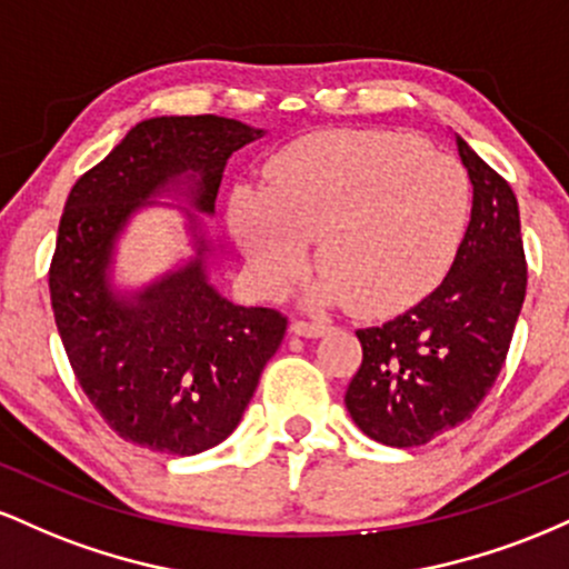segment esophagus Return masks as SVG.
<instances>
[{
	"label": "esophagus",
	"mask_w": 569,
	"mask_h": 569,
	"mask_svg": "<svg viewBox=\"0 0 569 569\" xmlns=\"http://www.w3.org/2000/svg\"><path fill=\"white\" fill-rule=\"evenodd\" d=\"M331 326L321 323V321H291V335L297 337H307V339H318L323 335H329Z\"/></svg>",
	"instance_id": "1"
}]
</instances>
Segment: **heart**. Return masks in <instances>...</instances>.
Instances as JSON below:
<instances>
[{
    "label": "heart",
    "mask_w": 569,
    "mask_h": 569,
    "mask_svg": "<svg viewBox=\"0 0 569 569\" xmlns=\"http://www.w3.org/2000/svg\"><path fill=\"white\" fill-rule=\"evenodd\" d=\"M270 189H234L230 230L267 293L305 272L310 240L321 276L312 305L388 318L447 276L471 184L452 154L393 130H323L289 143L267 168Z\"/></svg>",
    "instance_id": "heart-1"
}]
</instances>
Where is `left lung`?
I'll list each match as a JSON object with an SVG mask.
<instances>
[{
    "label": "left lung",
    "mask_w": 569,
    "mask_h": 569,
    "mask_svg": "<svg viewBox=\"0 0 569 569\" xmlns=\"http://www.w3.org/2000/svg\"><path fill=\"white\" fill-rule=\"evenodd\" d=\"M473 184L471 221L447 278L420 305L358 329L363 361L345 393L352 422L388 447H422L485 401L527 291L513 189L455 136Z\"/></svg>",
    "instance_id": "obj_1"
}]
</instances>
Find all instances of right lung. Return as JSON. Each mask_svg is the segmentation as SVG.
<instances>
[{
  "label": "right lung",
  "mask_w": 569,
  "mask_h": 569,
  "mask_svg": "<svg viewBox=\"0 0 569 569\" xmlns=\"http://www.w3.org/2000/svg\"><path fill=\"white\" fill-rule=\"evenodd\" d=\"M262 136L230 117H152L80 176L63 208L50 264L58 335L107 426L152 452L187 457L224 441L283 342L278 310L213 289L208 259L221 246L191 213L213 217L227 160ZM166 193L193 208L182 212L196 253L141 290H117L116 240Z\"/></svg>",
  "instance_id": "1"
}]
</instances>
